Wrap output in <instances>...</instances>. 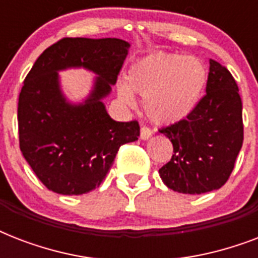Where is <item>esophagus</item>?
<instances>
[{
	"mask_svg": "<svg viewBox=\"0 0 258 258\" xmlns=\"http://www.w3.org/2000/svg\"><path fill=\"white\" fill-rule=\"evenodd\" d=\"M151 135H153V131H151L149 127H146V125L141 127V139L142 141H147V139H150V138H151Z\"/></svg>",
	"mask_w": 258,
	"mask_h": 258,
	"instance_id": "1",
	"label": "esophagus"
}]
</instances>
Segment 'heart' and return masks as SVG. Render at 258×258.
I'll list each match as a JSON object with an SVG mask.
<instances>
[{
  "label": "heart",
  "instance_id": "heart-1",
  "mask_svg": "<svg viewBox=\"0 0 258 258\" xmlns=\"http://www.w3.org/2000/svg\"><path fill=\"white\" fill-rule=\"evenodd\" d=\"M208 83V71L200 58L158 52L134 62L128 86L121 83L117 95L123 103H135L133 92L145 97L146 115L157 124L170 125L190 116Z\"/></svg>",
  "mask_w": 258,
  "mask_h": 258
}]
</instances>
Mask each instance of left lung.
I'll use <instances>...</instances> for the list:
<instances>
[{"label": "left lung", "mask_w": 258, "mask_h": 258, "mask_svg": "<svg viewBox=\"0 0 258 258\" xmlns=\"http://www.w3.org/2000/svg\"><path fill=\"white\" fill-rule=\"evenodd\" d=\"M209 62L206 95L194 112L159 131L174 149L159 175L167 187L183 194H204L222 187L244 141L242 101L236 80L220 62Z\"/></svg>", "instance_id": "obj_1"}]
</instances>
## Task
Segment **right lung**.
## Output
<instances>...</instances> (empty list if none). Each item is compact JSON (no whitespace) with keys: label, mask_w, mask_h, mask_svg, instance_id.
<instances>
[{"label":"right lung","mask_w":258,"mask_h":258,"mask_svg":"<svg viewBox=\"0 0 258 258\" xmlns=\"http://www.w3.org/2000/svg\"><path fill=\"white\" fill-rule=\"evenodd\" d=\"M128 48L120 38H62L46 48L26 75L18 97L20 149L52 191L80 196L99 187L119 147L138 141L139 123L113 120L103 103ZM71 68L97 75L82 103H71L59 86L58 72Z\"/></svg>","instance_id":"1"}]
</instances>
